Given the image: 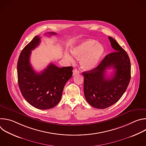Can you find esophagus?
Returning a JSON list of instances; mask_svg holds the SVG:
<instances>
[{"instance_id": "esophagus-1", "label": "esophagus", "mask_w": 146, "mask_h": 146, "mask_svg": "<svg viewBox=\"0 0 146 146\" xmlns=\"http://www.w3.org/2000/svg\"><path fill=\"white\" fill-rule=\"evenodd\" d=\"M79 73H80L79 71L77 69H75L73 70V76H75L76 74H79Z\"/></svg>"}]
</instances>
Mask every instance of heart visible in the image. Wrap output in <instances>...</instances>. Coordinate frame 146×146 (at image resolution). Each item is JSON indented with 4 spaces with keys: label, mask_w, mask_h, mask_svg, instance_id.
Returning <instances> with one entry per match:
<instances>
[{
    "label": "heart",
    "mask_w": 146,
    "mask_h": 146,
    "mask_svg": "<svg viewBox=\"0 0 146 146\" xmlns=\"http://www.w3.org/2000/svg\"><path fill=\"white\" fill-rule=\"evenodd\" d=\"M105 50L102 45L97 44L94 40H87L82 41L72 48L73 56L80 59L81 68L86 70H90L97 66ZM66 58L72 62L73 59L69 54H66Z\"/></svg>",
    "instance_id": "1"
}]
</instances>
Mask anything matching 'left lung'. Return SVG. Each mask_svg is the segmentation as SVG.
Instances as JSON below:
<instances>
[{
	"mask_svg": "<svg viewBox=\"0 0 146 146\" xmlns=\"http://www.w3.org/2000/svg\"><path fill=\"white\" fill-rule=\"evenodd\" d=\"M114 52L107 55L95 69L82 72L84 93L87 102L96 109L108 108L117 102L125 92L131 80L129 56L111 37H109ZM115 71L110 78L106 76V69Z\"/></svg>",
	"mask_w": 146,
	"mask_h": 146,
	"instance_id": "8db88e82",
	"label": "left lung"
}]
</instances>
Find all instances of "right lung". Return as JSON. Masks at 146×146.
<instances>
[{
  "mask_svg": "<svg viewBox=\"0 0 146 146\" xmlns=\"http://www.w3.org/2000/svg\"><path fill=\"white\" fill-rule=\"evenodd\" d=\"M40 41V36H36L21 52L17 63L18 82L21 92L31 105L47 110L55 106L60 100L65 85L72 76L73 68H59L50 64L43 71L36 72L30 64V56Z\"/></svg>",
  "mask_w": 146,
  "mask_h": 146,
  "instance_id": "right-lung-1",
  "label": "right lung"
}]
</instances>
